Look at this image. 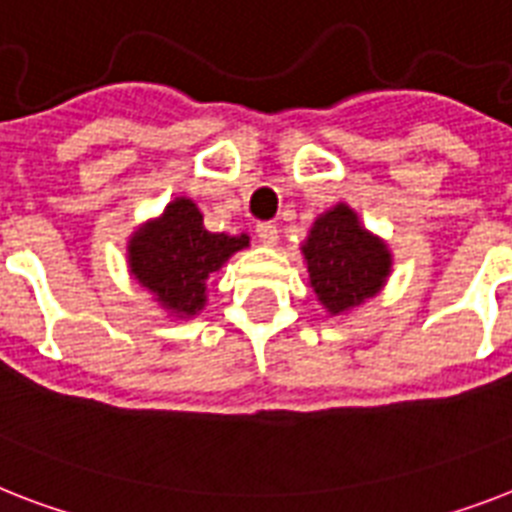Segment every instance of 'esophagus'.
<instances>
[{
  "instance_id": "1",
  "label": "esophagus",
  "mask_w": 512,
  "mask_h": 512,
  "mask_svg": "<svg viewBox=\"0 0 512 512\" xmlns=\"http://www.w3.org/2000/svg\"><path fill=\"white\" fill-rule=\"evenodd\" d=\"M257 236H260V242H263L265 247H273V244L278 242V226L276 223H260V226H257Z\"/></svg>"
}]
</instances>
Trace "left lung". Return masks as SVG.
Listing matches in <instances>:
<instances>
[{
  "instance_id": "8db88e82",
  "label": "left lung",
  "mask_w": 512,
  "mask_h": 512,
  "mask_svg": "<svg viewBox=\"0 0 512 512\" xmlns=\"http://www.w3.org/2000/svg\"><path fill=\"white\" fill-rule=\"evenodd\" d=\"M302 255L315 297L331 315L376 297L392 273L386 244L365 231L355 210L344 202L315 220Z\"/></svg>"
}]
</instances>
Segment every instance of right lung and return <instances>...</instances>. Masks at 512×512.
Segmentation results:
<instances>
[{"mask_svg": "<svg viewBox=\"0 0 512 512\" xmlns=\"http://www.w3.org/2000/svg\"><path fill=\"white\" fill-rule=\"evenodd\" d=\"M244 247L247 234H210L199 207L178 197L128 239V268L168 313L191 318L205 307L207 278Z\"/></svg>", "mask_w": 512, "mask_h": 512, "instance_id": "add662e5", "label": "right lung"}]
</instances>
